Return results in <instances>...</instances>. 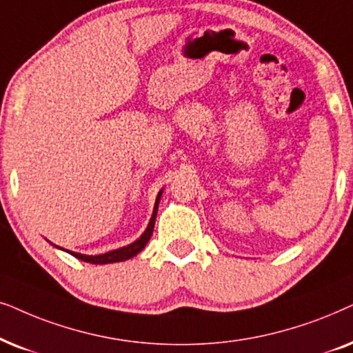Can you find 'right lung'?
<instances>
[{"mask_svg":"<svg viewBox=\"0 0 353 353\" xmlns=\"http://www.w3.org/2000/svg\"><path fill=\"white\" fill-rule=\"evenodd\" d=\"M161 195H163V189L158 192L157 201H154V208H153L152 218H150V223H148V225H147V229H145L143 234L137 239V241H134L132 243H129V245L121 247V248H116V250H111V252H106V253H101V255H83V253L64 250V248L54 245V243H53V245H54L56 248H59V250H64V252L70 253V255L75 256V258H79V260L87 261V263H92V265H108V263H117V261L130 260V258H134L135 255H139V253L143 250L145 245H147L148 241H150V237H152L153 228H154V221H157L158 205H159V200H161ZM50 243H51V242H50Z\"/></svg>","mask_w":353,"mask_h":353,"instance_id":"right-lung-1","label":"right lung"}]
</instances>
